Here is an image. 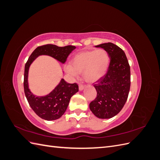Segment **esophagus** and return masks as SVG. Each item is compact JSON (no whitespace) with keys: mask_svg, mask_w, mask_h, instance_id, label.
<instances>
[{"mask_svg":"<svg viewBox=\"0 0 160 160\" xmlns=\"http://www.w3.org/2000/svg\"><path fill=\"white\" fill-rule=\"evenodd\" d=\"M84 88H85V86H84V85H81V84H80V85H79V91L83 90V89H84Z\"/></svg>","mask_w":160,"mask_h":160,"instance_id":"obj_1","label":"esophagus"}]
</instances>
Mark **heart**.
I'll list each match as a JSON object with an SVG mask.
<instances>
[{
	"mask_svg": "<svg viewBox=\"0 0 160 160\" xmlns=\"http://www.w3.org/2000/svg\"><path fill=\"white\" fill-rule=\"evenodd\" d=\"M109 63L110 57L105 49L85 51L78 52L72 58L71 65H67L65 71L74 77L83 72L85 81L94 83L105 75Z\"/></svg>",
	"mask_w": 160,
	"mask_h": 160,
	"instance_id": "b5f03b06",
	"label": "heart"
}]
</instances>
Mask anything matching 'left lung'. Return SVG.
<instances>
[{
    "instance_id": "1",
    "label": "left lung",
    "mask_w": 160,
    "mask_h": 160,
    "mask_svg": "<svg viewBox=\"0 0 160 160\" xmlns=\"http://www.w3.org/2000/svg\"><path fill=\"white\" fill-rule=\"evenodd\" d=\"M101 47L108 52L110 63L106 74L94 85L96 98L89 104L90 110L97 118L109 119L122 109L130 89V67L124 51L111 42Z\"/></svg>"
}]
</instances>
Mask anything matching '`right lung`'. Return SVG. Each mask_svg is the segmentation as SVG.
<instances>
[{
  "label": "right lung",
  "mask_w": 160,
  "mask_h": 160,
  "mask_svg": "<svg viewBox=\"0 0 160 160\" xmlns=\"http://www.w3.org/2000/svg\"><path fill=\"white\" fill-rule=\"evenodd\" d=\"M75 48L72 45L60 47L51 44L38 47L32 52L26 62L24 75L25 94L32 109L38 117L43 119L52 121L60 118L68 107L71 97L78 92L79 87L76 83H67L63 79H61L59 83L48 95H35L28 88V75L29 67L36 58L40 55L52 57L63 64Z\"/></svg>",
  "instance_id": "add662e5"
}]
</instances>
